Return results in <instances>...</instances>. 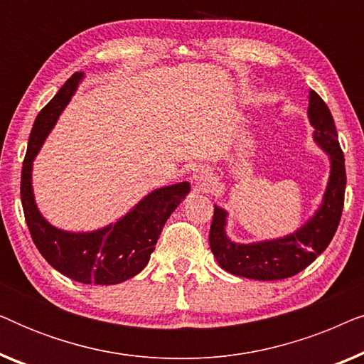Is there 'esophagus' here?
<instances>
[{"instance_id":"1","label":"esophagus","mask_w":364,"mask_h":364,"mask_svg":"<svg viewBox=\"0 0 364 364\" xmlns=\"http://www.w3.org/2000/svg\"><path fill=\"white\" fill-rule=\"evenodd\" d=\"M192 178L198 188H205L210 186V182L213 181V173L210 168L202 166V167H197L196 171H193Z\"/></svg>"}]
</instances>
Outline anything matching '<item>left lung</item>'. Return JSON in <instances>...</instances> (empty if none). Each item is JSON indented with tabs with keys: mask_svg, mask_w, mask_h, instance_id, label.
Masks as SVG:
<instances>
[{
	"mask_svg": "<svg viewBox=\"0 0 364 364\" xmlns=\"http://www.w3.org/2000/svg\"><path fill=\"white\" fill-rule=\"evenodd\" d=\"M308 119L315 129L313 141L330 157V178L320 207L305 225L290 235L273 240L235 243L225 232L227 210L215 205L208 242L218 265L232 275L263 282L293 277L315 262L335 235L345 205V156L338 142L330 109L315 91H310Z\"/></svg>",
	"mask_w": 364,
	"mask_h": 364,
	"instance_id": "left-lung-1",
	"label": "left lung"
}]
</instances>
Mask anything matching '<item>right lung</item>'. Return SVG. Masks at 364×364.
<instances>
[{
	"label": "right lung",
	"instance_id": "add662e5",
	"mask_svg": "<svg viewBox=\"0 0 364 364\" xmlns=\"http://www.w3.org/2000/svg\"><path fill=\"white\" fill-rule=\"evenodd\" d=\"M82 77L84 73H74L34 121L21 171V203L34 245L49 265L86 285H117L144 270L167 218L191 192V183L152 191L117 222L99 230L66 232L51 225L34 200L33 161Z\"/></svg>",
	"mask_w": 364,
	"mask_h": 364
}]
</instances>
